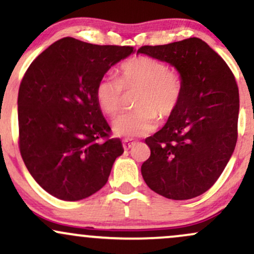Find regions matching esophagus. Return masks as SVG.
<instances>
[{
	"label": "esophagus",
	"mask_w": 254,
	"mask_h": 254,
	"mask_svg": "<svg viewBox=\"0 0 254 254\" xmlns=\"http://www.w3.org/2000/svg\"><path fill=\"white\" fill-rule=\"evenodd\" d=\"M132 144H133L132 140H129V138H124V140H123V147H124V149L131 148Z\"/></svg>",
	"instance_id": "34e87169"
}]
</instances>
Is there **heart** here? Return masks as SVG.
Returning a JSON list of instances; mask_svg holds the SVG:
<instances>
[{
  "instance_id": "heart-1",
  "label": "heart",
  "mask_w": 254,
  "mask_h": 254,
  "mask_svg": "<svg viewBox=\"0 0 254 254\" xmlns=\"http://www.w3.org/2000/svg\"><path fill=\"white\" fill-rule=\"evenodd\" d=\"M121 78L106 74L97 82L95 99L105 114L114 117L124 101V89H140L135 99L137 110L121 114L112 129L117 136L132 138L154 131L159 116L170 118L176 113L185 94V79L177 68L168 67L164 61L137 55L119 66Z\"/></svg>"
}]
</instances>
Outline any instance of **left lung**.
<instances>
[{
    "instance_id": "obj_1",
    "label": "left lung",
    "mask_w": 254,
    "mask_h": 254,
    "mask_svg": "<svg viewBox=\"0 0 254 254\" xmlns=\"http://www.w3.org/2000/svg\"><path fill=\"white\" fill-rule=\"evenodd\" d=\"M137 53L166 61L185 79L176 113L144 140L150 157L142 164V176L152 190L168 199H193L216 183L235 149L240 106L235 77L196 37L143 46Z\"/></svg>"
}]
</instances>
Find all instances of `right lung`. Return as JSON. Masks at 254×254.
Listing matches in <instances>:
<instances>
[{
  "instance_id": "1",
  "label": "right lung",
  "mask_w": 254,
  "mask_h": 254,
  "mask_svg": "<svg viewBox=\"0 0 254 254\" xmlns=\"http://www.w3.org/2000/svg\"><path fill=\"white\" fill-rule=\"evenodd\" d=\"M133 52L65 37L42 52L20 83L19 149L36 182L65 201L85 199L107 183L123 154L95 99L97 82Z\"/></svg>"
}]
</instances>
